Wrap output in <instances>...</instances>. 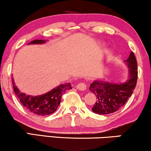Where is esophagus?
I'll list each match as a JSON object with an SVG mask.
<instances>
[{"instance_id":"1","label":"esophagus","mask_w":151,"mask_h":151,"mask_svg":"<svg viewBox=\"0 0 151 151\" xmlns=\"http://www.w3.org/2000/svg\"><path fill=\"white\" fill-rule=\"evenodd\" d=\"M76 87H77L78 89L80 91H84L86 90V83H84V82H80Z\"/></svg>"}]
</instances>
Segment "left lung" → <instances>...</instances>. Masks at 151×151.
<instances>
[{
    "label": "left lung",
    "instance_id": "left-lung-1",
    "mask_svg": "<svg viewBox=\"0 0 151 151\" xmlns=\"http://www.w3.org/2000/svg\"><path fill=\"white\" fill-rule=\"evenodd\" d=\"M129 67V79L125 83L114 84L96 80L90 84L89 90L96 96L92 111L99 115L114 113L124 106L131 96L137 80V64L132 51L125 60Z\"/></svg>",
    "mask_w": 151,
    "mask_h": 151
}]
</instances>
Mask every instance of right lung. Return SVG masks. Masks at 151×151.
I'll list each match as a JSON object with an SVG mask.
<instances>
[{
    "instance_id": "right-lung-1",
    "label": "right lung",
    "mask_w": 151,
    "mask_h": 151,
    "mask_svg": "<svg viewBox=\"0 0 151 151\" xmlns=\"http://www.w3.org/2000/svg\"><path fill=\"white\" fill-rule=\"evenodd\" d=\"M44 42V40H34L29 44H42ZM12 84L15 94L21 104L30 112L38 115H48L54 113L60 103L62 95L65 93L66 91L72 88L70 83L63 84L42 96L33 97L22 93L14 84L13 78Z\"/></svg>"
}]
</instances>
